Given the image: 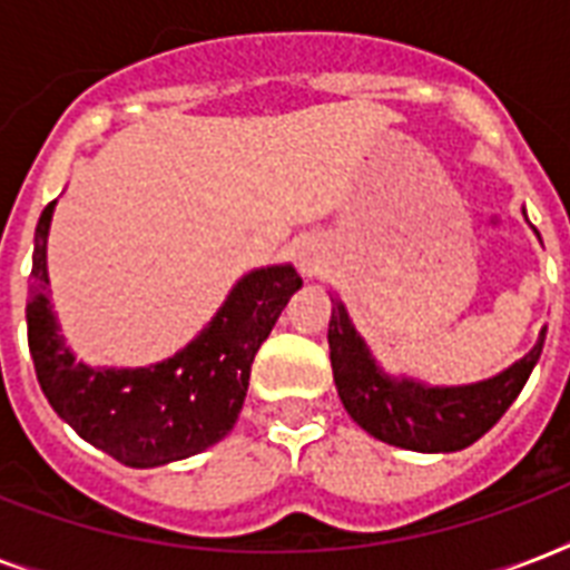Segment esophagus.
<instances>
[{
    "mask_svg": "<svg viewBox=\"0 0 570 570\" xmlns=\"http://www.w3.org/2000/svg\"><path fill=\"white\" fill-rule=\"evenodd\" d=\"M295 263H298L302 272H313V268L320 266V254H316L313 245L302 242V245H295Z\"/></svg>",
    "mask_w": 570,
    "mask_h": 570,
    "instance_id": "esophagus-1",
    "label": "esophagus"
}]
</instances>
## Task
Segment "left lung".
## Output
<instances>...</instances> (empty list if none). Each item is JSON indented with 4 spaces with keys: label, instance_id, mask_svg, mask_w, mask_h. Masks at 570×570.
<instances>
[{
    "label": "left lung",
    "instance_id": "obj_1",
    "mask_svg": "<svg viewBox=\"0 0 570 570\" xmlns=\"http://www.w3.org/2000/svg\"><path fill=\"white\" fill-rule=\"evenodd\" d=\"M331 304L328 348L340 402L364 432L402 450L459 452L476 443L518 399L544 348L541 331L535 346L503 373L473 384H429L387 373L357 334L346 304L337 295Z\"/></svg>",
    "mask_w": 570,
    "mask_h": 570
}]
</instances>
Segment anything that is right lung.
<instances>
[{
  "mask_svg": "<svg viewBox=\"0 0 570 570\" xmlns=\"http://www.w3.org/2000/svg\"><path fill=\"white\" fill-rule=\"evenodd\" d=\"M56 204L35 227L29 352L49 405L82 441L127 468H163L209 450L239 420L250 364L277 316L302 289L289 263L250 268L215 316L180 352L150 366H91L76 361L49 302L47 239Z\"/></svg>",
  "mask_w": 570,
  "mask_h": 570,
  "instance_id": "add662e5",
  "label": "right lung"
}]
</instances>
